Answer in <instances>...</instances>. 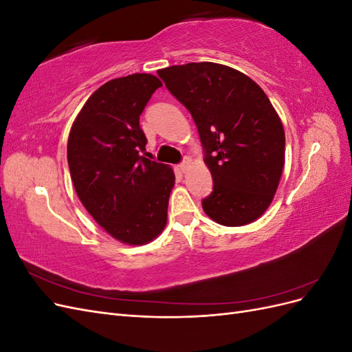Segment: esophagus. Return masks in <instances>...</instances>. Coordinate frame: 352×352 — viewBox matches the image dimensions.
I'll return each mask as SVG.
<instances>
[{
    "label": "esophagus",
    "instance_id": "34e87169",
    "mask_svg": "<svg viewBox=\"0 0 352 352\" xmlns=\"http://www.w3.org/2000/svg\"><path fill=\"white\" fill-rule=\"evenodd\" d=\"M190 166H192V160H190V158H185V160H184V163H180V164H179L180 172H184V173H185V172H188Z\"/></svg>",
    "mask_w": 352,
    "mask_h": 352
}]
</instances>
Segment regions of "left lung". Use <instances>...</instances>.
Segmentation results:
<instances>
[{"instance_id": "1", "label": "left lung", "mask_w": 352, "mask_h": 352, "mask_svg": "<svg viewBox=\"0 0 352 352\" xmlns=\"http://www.w3.org/2000/svg\"><path fill=\"white\" fill-rule=\"evenodd\" d=\"M157 73L198 127L214 182L202 199L206 214L229 228L261 217L285 166L283 124L267 95L247 74L219 63H188Z\"/></svg>"}]
</instances>
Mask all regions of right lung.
I'll return each mask as SVG.
<instances>
[{"instance_id": "obj_1", "label": "right lung", "mask_w": 352, "mask_h": 352, "mask_svg": "<svg viewBox=\"0 0 352 352\" xmlns=\"http://www.w3.org/2000/svg\"><path fill=\"white\" fill-rule=\"evenodd\" d=\"M160 87L150 73L109 80L83 104L69 133L74 190L92 219L126 245L154 241L167 223L175 172L141 155L140 116Z\"/></svg>"}]
</instances>
